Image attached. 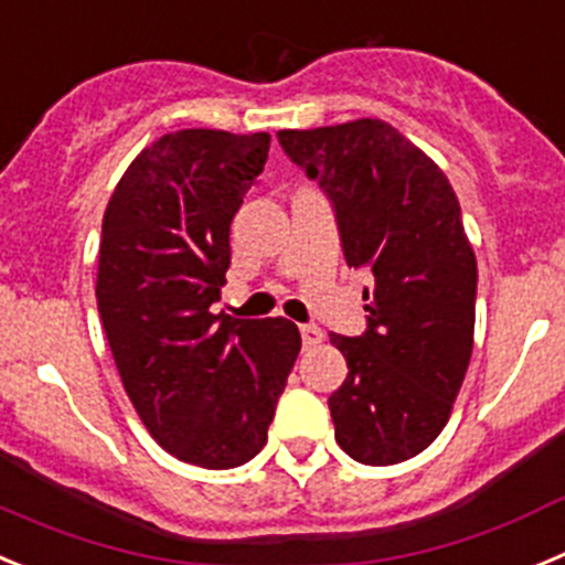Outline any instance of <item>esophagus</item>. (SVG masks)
I'll return each instance as SVG.
<instances>
[{
    "label": "esophagus",
    "mask_w": 565,
    "mask_h": 565,
    "mask_svg": "<svg viewBox=\"0 0 565 565\" xmlns=\"http://www.w3.org/2000/svg\"><path fill=\"white\" fill-rule=\"evenodd\" d=\"M301 340H303V345H315L323 340V332H320V327H315V323H303Z\"/></svg>",
    "instance_id": "1"
}]
</instances>
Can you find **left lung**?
Segmentation results:
<instances>
[{"label":"left lung","mask_w":565,"mask_h":565,"mask_svg":"<svg viewBox=\"0 0 565 565\" xmlns=\"http://www.w3.org/2000/svg\"><path fill=\"white\" fill-rule=\"evenodd\" d=\"M278 143L329 196L349 267L371 273L369 327L329 334L349 374L329 396L334 439L360 465L422 454L472 354L476 253L441 169L385 120L284 129Z\"/></svg>","instance_id":"1"}]
</instances>
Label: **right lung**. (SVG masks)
<instances>
[{
	"mask_svg": "<svg viewBox=\"0 0 565 565\" xmlns=\"http://www.w3.org/2000/svg\"><path fill=\"white\" fill-rule=\"evenodd\" d=\"M267 151V131L162 135L104 213L95 295L124 388L157 445L205 470L262 450L301 352L287 318L211 312L231 267V222Z\"/></svg>",
	"mask_w": 565,
	"mask_h": 565,
	"instance_id": "1",
	"label": "right lung"
}]
</instances>
